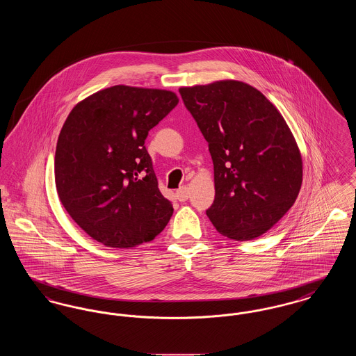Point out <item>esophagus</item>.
<instances>
[{
  "label": "esophagus",
  "mask_w": 356,
  "mask_h": 356,
  "mask_svg": "<svg viewBox=\"0 0 356 356\" xmlns=\"http://www.w3.org/2000/svg\"><path fill=\"white\" fill-rule=\"evenodd\" d=\"M176 197H177L179 202H186L188 197H189L188 188H186V186H180V188L176 191Z\"/></svg>",
  "instance_id": "1"
}]
</instances>
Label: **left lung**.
<instances>
[{
    "mask_svg": "<svg viewBox=\"0 0 356 356\" xmlns=\"http://www.w3.org/2000/svg\"><path fill=\"white\" fill-rule=\"evenodd\" d=\"M213 161L215 200L207 216L238 241L266 234L293 205L303 177L296 141L254 86L227 80L179 89Z\"/></svg>",
    "mask_w": 356,
    "mask_h": 356,
    "instance_id": "left-lung-1",
    "label": "left lung"
}]
</instances>
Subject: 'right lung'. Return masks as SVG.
Wrapping results in <instances>:
<instances>
[{"label":"right lung","instance_id":"add662e5","mask_svg":"<svg viewBox=\"0 0 356 356\" xmlns=\"http://www.w3.org/2000/svg\"><path fill=\"white\" fill-rule=\"evenodd\" d=\"M177 102L170 90L116 85L69 113L54 156L57 193L70 218L104 245L136 247L168 224L173 207L159 191L145 138Z\"/></svg>","mask_w":356,"mask_h":356}]
</instances>
